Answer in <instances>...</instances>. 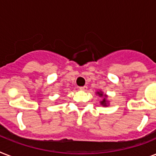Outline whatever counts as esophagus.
I'll list each match as a JSON object with an SVG mask.
<instances>
[{
  "instance_id": "34e87169",
  "label": "esophagus",
  "mask_w": 156,
  "mask_h": 156,
  "mask_svg": "<svg viewBox=\"0 0 156 156\" xmlns=\"http://www.w3.org/2000/svg\"><path fill=\"white\" fill-rule=\"evenodd\" d=\"M79 89L82 90H87V86H83V87H80Z\"/></svg>"
}]
</instances>
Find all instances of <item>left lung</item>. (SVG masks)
Returning a JSON list of instances; mask_svg holds the SVG:
<instances>
[{
	"label": "left lung",
	"mask_w": 156,
	"mask_h": 156,
	"mask_svg": "<svg viewBox=\"0 0 156 156\" xmlns=\"http://www.w3.org/2000/svg\"><path fill=\"white\" fill-rule=\"evenodd\" d=\"M98 94H99V95H100V96H102L103 94L101 92H98ZM101 104H103L104 106H106V100H105V98H104V100H103V101H101Z\"/></svg>",
	"instance_id": "left-lung-1"
}]
</instances>
